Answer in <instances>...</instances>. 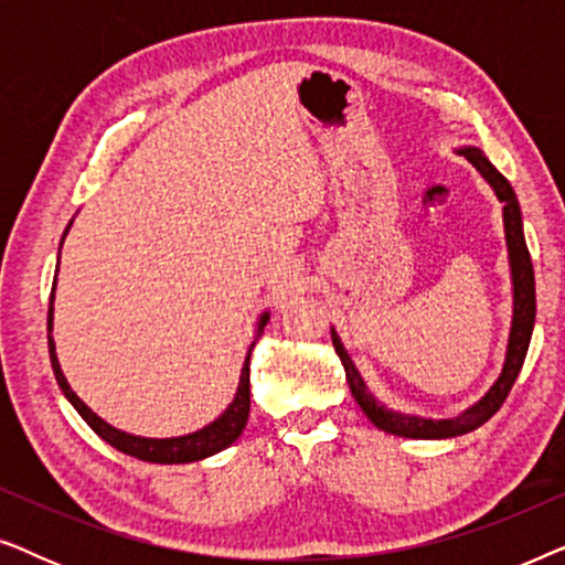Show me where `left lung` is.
<instances>
[{
	"label": "left lung",
	"mask_w": 565,
	"mask_h": 565,
	"mask_svg": "<svg viewBox=\"0 0 565 565\" xmlns=\"http://www.w3.org/2000/svg\"><path fill=\"white\" fill-rule=\"evenodd\" d=\"M455 151H458L460 157H466L470 164L481 172V177L491 184L493 195H497L501 203V218H504V238L509 252V277H512V327H509L504 365H501V373L497 381L491 383V388L486 391L473 406H468L466 412L452 416V419H424V416L393 412V408L385 406L383 401H377L373 393H370L365 381H362L360 370L354 367L350 352L344 350L337 329L331 327V342H334V350L344 365L347 383H350L354 401H358L362 412H365L367 419L373 422L377 429L396 437L450 439L468 435V431H473L481 427V424L489 422L507 401L509 391H512L516 375H520L522 370V362L527 358L532 329H535V273H532V259L527 252V242H524L520 200H516L507 177L486 159V153L481 149H476V146H462V149Z\"/></svg>",
	"instance_id": "8db88e82"
}]
</instances>
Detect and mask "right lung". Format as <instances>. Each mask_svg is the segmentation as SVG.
<instances>
[{"instance_id": "right-lung-1", "label": "right lung", "mask_w": 565, "mask_h": 565, "mask_svg": "<svg viewBox=\"0 0 565 565\" xmlns=\"http://www.w3.org/2000/svg\"><path fill=\"white\" fill-rule=\"evenodd\" d=\"M72 223H74V218L68 221V226L64 231V238L68 234V228H72ZM64 238H61V244H64ZM58 257H61V249H58ZM56 275H58V269H56ZM53 298H56V277H53V292H51V306H49V352H51L53 375H56L58 388L68 398V404H72L76 412H79L82 419L87 422L89 427L95 429L107 445H113L115 450L130 455V458L146 460V462H164V466H172V462H195V460L211 458V455L226 450L228 445H234L236 439L242 437V431L246 427V419H249V358H252L254 344H257V339L262 337V331H265V327H267L269 311L259 313L257 334H254V342L249 344V352H246V360L242 365V375H238L234 401H231V404L223 408V414L218 416V419L205 424L203 429L188 431V435H180V437H141V435H130V431H122L118 427H113V424H107L103 416H97L95 412H92V408L84 404V401L72 391V385H68L64 370H61V362H58V354H56V342H53V337H51V331H53Z\"/></svg>"}]
</instances>
